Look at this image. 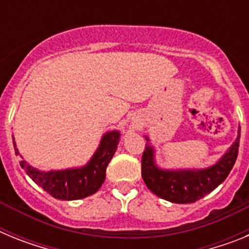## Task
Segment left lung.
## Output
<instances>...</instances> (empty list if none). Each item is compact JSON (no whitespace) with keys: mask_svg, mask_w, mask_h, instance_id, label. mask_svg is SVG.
<instances>
[{"mask_svg":"<svg viewBox=\"0 0 249 249\" xmlns=\"http://www.w3.org/2000/svg\"><path fill=\"white\" fill-rule=\"evenodd\" d=\"M238 136L223 157L203 169H162L155 162V148L149 143L142 155V178L151 192L172 203H193L215 190L230 175L238 156ZM147 142L149 138L146 137Z\"/></svg>","mask_w":249,"mask_h":249,"instance_id":"obj_1","label":"left lung"}]
</instances>
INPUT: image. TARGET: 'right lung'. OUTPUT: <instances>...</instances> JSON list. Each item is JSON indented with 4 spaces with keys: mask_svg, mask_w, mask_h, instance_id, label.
Wrapping results in <instances>:
<instances>
[{
    "mask_svg": "<svg viewBox=\"0 0 249 249\" xmlns=\"http://www.w3.org/2000/svg\"><path fill=\"white\" fill-rule=\"evenodd\" d=\"M120 137L121 135L118 131L105 133L97 151L94 152L89 163L80 168L45 172L30 166L23 160H19V166L25 169L26 173L32 178V181L36 182L39 187H42L46 192L50 193L54 198L62 201L86 198L97 192L105 182L106 168L117 149ZM13 146H15V153L19 155L15 142Z\"/></svg>",
    "mask_w": 249,
    "mask_h": 249,
    "instance_id": "obj_1",
    "label": "right lung"
}]
</instances>
